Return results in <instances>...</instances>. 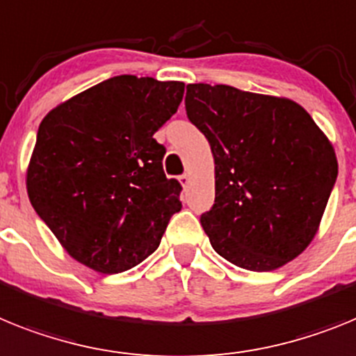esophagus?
I'll use <instances>...</instances> for the list:
<instances>
[{
    "instance_id": "obj_1",
    "label": "esophagus",
    "mask_w": 356,
    "mask_h": 356,
    "mask_svg": "<svg viewBox=\"0 0 356 356\" xmlns=\"http://www.w3.org/2000/svg\"><path fill=\"white\" fill-rule=\"evenodd\" d=\"M179 182L182 184V188H188V184H190V175L182 174L181 177H179Z\"/></svg>"
}]
</instances>
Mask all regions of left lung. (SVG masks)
Wrapping results in <instances>:
<instances>
[{"mask_svg": "<svg viewBox=\"0 0 356 356\" xmlns=\"http://www.w3.org/2000/svg\"><path fill=\"white\" fill-rule=\"evenodd\" d=\"M184 105L215 157V204L200 215L213 249L254 272L301 254L339 174L310 114L286 98L224 84H190Z\"/></svg>", "mask_w": 356, "mask_h": 356, "instance_id": "8db88e82", "label": "left lung"}]
</instances>
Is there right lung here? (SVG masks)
<instances>
[{"mask_svg": "<svg viewBox=\"0 0 356 356\" xmlns=\"http://www.w3.org/2000/svg\"><path fill=\"white\" fill-rule=\"evenodd\" d=\"M182 82L107 79L49 111L26 188L33 209L76 261L118 274L156 251L182 186L166 179L154 140L177 113Z\"/></svg>", "mask_w": 356, "mask_h": 356, "instance_id": "add662e5", "label": "right lung"}]
</instances>
